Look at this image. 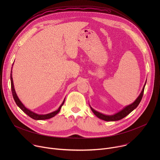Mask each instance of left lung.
I'll return each mask as SVG.
<instances>
[{"mask_svg": "<svg viewBox=\"0 0 160 160\" xmlns=\"http://www.w3.org/2000/svg\"><path fill=\"white\" fill-rule=\"evenodd\" d=\"M145 85H146V83H145ZM145 85H144V86L142 88L141 93L140 94V95L139 96L138 99H137L132 104L126 106L123 109H122V111H120L118 113L115 114V115H111V116L104 115H103V114L100 113V112L95 111L94 109H92L91 107H90V108H91V109H92V112L94 113V115L97 117H98L99 118H100L101 120H103L104 121H118V120H120L125 118L126 116H127L129 113H130L134 109H135L138 106V105L139 104V103H140V102H141V101L142 98L143 94H144V90Z\"/></svg>", "mask_w": 160, "mask_h": 160, "instance_id": "left-lung-1", "label": "left lung"}]
</instances>
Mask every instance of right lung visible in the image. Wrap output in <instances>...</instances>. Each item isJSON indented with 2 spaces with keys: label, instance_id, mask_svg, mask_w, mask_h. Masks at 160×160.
<instances>
[{
  "label": "right lung",
  "instance_id": "1",
  "mask_svg": "<svg viewBox=\"0 0 160 160\" xmlns=\"http://www.w3.org/2000/svg\"><path fill=\"white\" fill-rule=\"evenodd\" d=\"M11 91H12V96H13V98L14 99V101L16 103V104L18 105V106H19V108L23 111L25 112L27 115H28L30 118L34 119V120H47V119H49L51 118H52L54 117L56 115H57V114L59 112L62 106L63 105L64 102V101L62 102V104L59 106V108H58V110L52 112H51V113H49V114H47V115H38V114H36L32 111H31L30 110L28 109L27 108H26L25 107V106L22 104L21 103V102L20 101V100L19 99V98H18L17 95H16V93L15 92V90H14V85H13V80H12V69H11Z\"/></svg>",
  "mask_w": 160,
  "mask_h": 160
}]
</instances>
